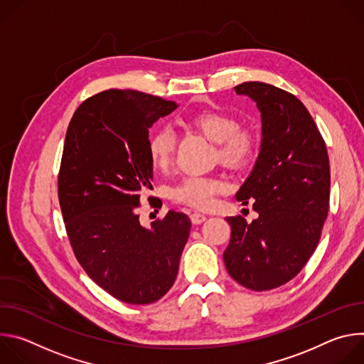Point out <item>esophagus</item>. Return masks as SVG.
<instances>
[{
    "mask_svg": "<svg viewBox=\"0 0 364 364\" xmlns=\"http://www.w3.org/2000/svg\"><path fill=\"white\" fill-rule=\"evenodd\" d=\"M190 219H191L193 225H200V223H203V222L205 220V216H204V215H201V213H197V212H194V213H191Z\"/></svg>",
    "mask_w": 364,
    "mask_h": 364,
    "instance_id": "1",
    "label": "esophagus"
}]
</instances>
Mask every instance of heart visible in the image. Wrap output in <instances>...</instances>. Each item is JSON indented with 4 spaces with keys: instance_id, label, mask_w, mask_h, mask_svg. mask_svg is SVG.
I'll return each instance as SVG.
<instances>
[{
    "instance_id": "heart-1",
    "label": "heart",
    "mask_w": 364,
    "mask_h": 364,
    "mask_svg": "<svg viewBox=\"0 0 364 364\" xmlns=\"http://www.w3.org/2000/svg\"><path fill=\"white\" fill-rule=\"evenodd\" d=\"M183 124L215 142V160L228 168L242 170L253 161L257 154V132L249 125L239 124L237 118L229 112L204 109L187 117ZM176 145L177 139L170 128H155L146 141L151 166L159 171L168 170L174 161ZM226 190L228 184L220 177L190 176L174 186L170 196L174 201L194 209H209L215 197Z\"/></svg>"
}]
</instances>
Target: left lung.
Here are the masks:
<instances>
[{
  "label": "left lung",
  "mask_w": 364,
  "mask_h": 364,
  "mask_svg": "<svg viewBox=\"0 0 364 364\" xmlns=\"http://www.w3.org/2000/svg\"><path fill=\"white\" fill-rule=\"evenodd\" d=\"M236 93L262 114V145L249 178L236 193L255 199L259 218H226L232 233L223 253L229 275L252 291H269L295 278L314 253L330 209V161L321 132L304 103L264 82Z\"/></svg>",
  "instance_id": "obj_1"
}]
</instances>
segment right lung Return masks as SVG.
Returning <instances> with one entry per match:
<instances>
[{
  "instance_id": "1",
  "label": "right lung",
  "mask_w": 364,
  "mask_h": 364,
  "mask_svg": "<svg viewBox=\"0 0 364 364\" xmlns=\"http://www.w3.org/2000/svg\"><path fill=\"white\" fill-rule=\"evenodd\" d=\"M176 108L160 96L108 89L80 103L66 132L58 187L69 242L90 279L128 304L170 291L190 235L181 212L149 229L136 213L152 190L148 128Z\"/></svg>"
}]
</instances>
